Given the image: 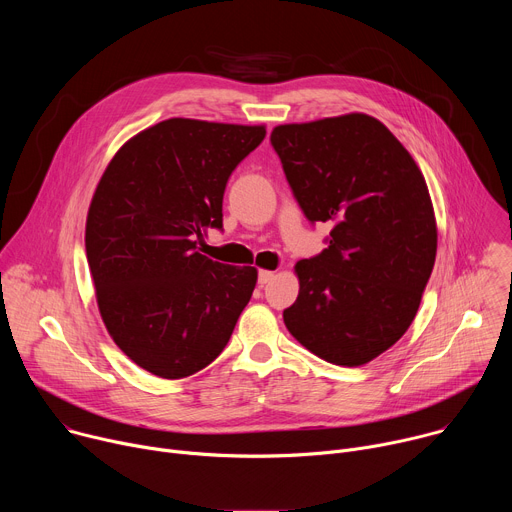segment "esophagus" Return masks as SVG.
Segmentation results:
<instances>
[{
    "instance_id": "34e87169",
    "label": "esophagus",
    "mask_w": 512,
    "mask_h": 512,
    "mask_svg": "<svg viewBox=\"0 0 512 512\" xmlns=\"http://www.w3.org/2000/svg\"><path fill=\"white\" fill-rule=\"evenodd\" d=\"M275 277V271H259V283L265 285Z\"/></svg>"
}]
</instances>
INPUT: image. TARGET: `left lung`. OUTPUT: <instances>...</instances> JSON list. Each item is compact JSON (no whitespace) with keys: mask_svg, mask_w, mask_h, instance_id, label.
I'll return each mask as SVG.
<instances>
[{"mask_svg":"<svg viewBox=\"0 0 512 512\" xmlns=\"http://www.w3.org/2000/svg\"><path fill=\"white\" fill-rule=\"evenodd\" d=\"M285 178L328 247L296 263L300 294L283 322L316 356L360 367L411 326L429 281L437 229L429 190L401 141L348 113L271 131Z\"/></svg>","mask_w":512,"mask_h":512,"instance_id":"left-lung-1","label":"left lung"}]
</instances>
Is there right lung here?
I'll use <instances>...</instances> for the list:
<instances>
[{
	"label": "right lung",
	"instance_id": "1",
	"mask_svg": "<svg viewBox=\"0 0 512 512\" xmlns=\"http://www.w3.org/2000/svg\"><path fill=\"white\" fill-rule=\"evenodd\" d=\"M263 125L166 119L131 137L93 194L85 247L115 344L148 373L190 377L221 354L257 283L255 267L202 255L223 229L233 170Z\"/></svg>",
	"mask_w": 512,
	"mask_h": 512
}]
</instances>
